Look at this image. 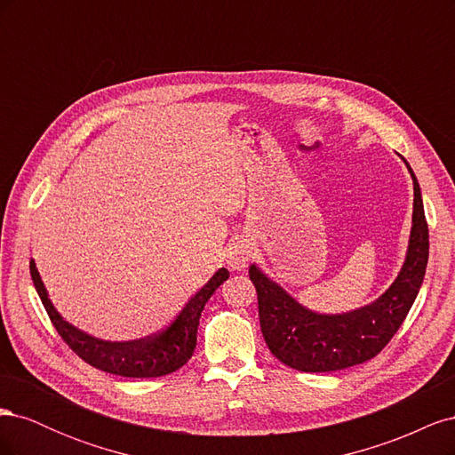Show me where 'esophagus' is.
<instances>
[{
	"label": "esophagus",
	"mask_w": 455,
	"mask_h": 455,
	"mask_svg": "<svg viewBox=\"0 0 455 455\" xmlns=\"http://www.w3.org/2000/svg\"><path fill=\"white\" fill-rule=\"evenodd\" d=\"M226 258H228V266L231 269L243 271L246 266H249V261L252 258V246H251V243L246 241V239H243V237H235L228 246Z\"/></svg>",
	"instance_id": "esophagus-1"
}]
</instances>
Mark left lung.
<instances>
[{
  "instance_id": "1",
  "label": "left lung",
  "mask_w": 455,
  "mask_h": 455,
  "mask_svg": "<svg viewBox=\"0 0 455 455\" xmlns=\"http://www.w3.org/2000/svg\"><path fill=\"white\" fill-rule=\"evenodd\" d=\"M406 167L414 180L408 252L398 277L374 304L341 315L313 313L299 306L254 264L251 266L249 275L258 294L261 334L269 351L286 366L299 371H334L363 364L374 359L404 323L429 259V229L421 189L408 163Z\"/></svg>"
}]
</instances>
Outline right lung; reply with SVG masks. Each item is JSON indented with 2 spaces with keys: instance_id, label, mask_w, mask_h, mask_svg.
<instances>
[{
  "instance_id": "right-lung-1",
  "label": "right lung",
  "mask_w": 455,
  "mask_h": 455,
  "mask_svg": "<svg viewBox=\"0 0 455 455\" xmlns=\"http://www.w3.org/2000/svg\"><path fill=\"white\" fill-rule=\"evenodd\" d=\"M30 275L52 326L57 328L60 338L79 359L102 371H108V374L123 378H159L172 374L191 359L197 343L201 311L216 288L229 277V271L226 267L218 269L211 281L196 296L188 299V304L167 328L157 334L132 341L99 339L66 323L51 304L34 259H30Z\"/></svg>"
}]
</instances>
